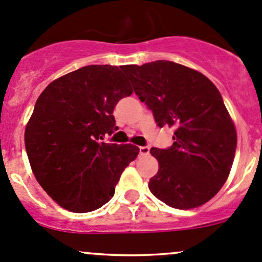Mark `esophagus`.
Returning a JSON list of instances; mask_svg holds the SVG:
<instances>
[{
  "instance_id": "obj_1",
  "label": "esophagus",
  "mask_w": 262,
  "mask_h": 262,
  "mask_svg": "<svg viewBox=\"0 0 262 262\" xmlns=\"http://www.w3.org/2000/svg\"><path fill=\"white\" fill-rule=\"evenodd\" d=\"M140 154H141L142 156H146V155L150 154V147H148V146H141V147H140Z\"/></svg>"
}]
</instances>
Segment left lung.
Wrapping results in <instances>:
<instances>
[{
	"label": "left lung",
	"instance_id": "1",
	"mask_svg": "<svg viewBox=\"0 0 262 262\" xmlns=\"http://www.w3.org/2000/svg\"><path fill=\"white\" fill-rule=\"evenodd\" d=\"M122 71L159 127L175 128L172 145L152 147L160 168L148 182L154 196L175 209L198 207L226 182L236 151V130L221 94L202 74L159 60Z\"/></svg>",
	"mask_w": 262,
	"mask_h": 262
}]
</instances>
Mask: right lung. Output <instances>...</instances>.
Wrapping results in <instances>:
<instances>
[{
	"mask_svg": "<svg viewBox=\"0 0 262 262\" xmlns=\"http://www.w3.org/2000/svg\"><path fill=\"white\" fill-rule=\"evenodd\" d=\"M132 89L117 66L91 64L57 78L36 101L25 131L31 168L63 209L90 212L114 198L140 148L102 141L117 130L114 108Z\"/></svg>",
	"mask_w": 262,
	"mask_h": 262,
	"instance_id": "right-lung-1",
	"label": "right lung"
}]
</instances>
